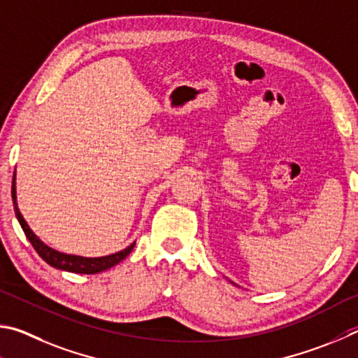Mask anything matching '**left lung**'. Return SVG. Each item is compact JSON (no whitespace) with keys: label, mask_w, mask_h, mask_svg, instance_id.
Returning <instances> with one entry per match:
<instances>
[{"label":"left lung","mask_w":358,"mask_h":358,"mask_svg":"<svg viewBox=\"0 0 358 358\" xmlns=\"http://www.w3.org/2000/svg\"><path fill=\"white\" fill-rule=\"evenodd\" d=\"M231 283H233V281H231ZM233 285H234V283H233Z\"/></svg>","instance_id":"left-lung-1"}]
</instances>
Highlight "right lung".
<instances>
[{
  "label": "right lung",
  "mask_w": 358,
  "mask_h": 358,
  "mask_svg": "<svg viewBox=\"0 0 358 358\" xmlns=\"http://www.w3.org/2000/svg\"><path fill=\"white\" fill-rule=\"evenodd\" d=\"M12 201H14V210H15V217L20 227L23 229L24 236L28 237V241L31 242V245L34 247V250L39 253L41 258L55 268H59V271H66V272H72V273H99L103 272L106 268H111L113 266H116L121 262L122 259L127 258L130 255L131 250L135 247V242L130 243L127 248L121 250V252L113 253L108 256H100V258H85V256H77V255H67V253H61L58 250H53L52 247H48L43 243L39 237H37L33 229L28 227V223L24 222L23 215L20 214V209H18L17 204V189H15V173H14V179H12Z\"/></svg>",
  "instance_id": "right-lung-1"
}]
</instances>
